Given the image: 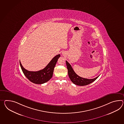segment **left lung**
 Instances as JSON below:
<instances>
[{
  "label": "left lung",
  "instance_id": "8db88e82",
  "mask_svg": "<svg viewBox=\"0 0 124 124\" xmlns=\"http://www.w3.org/2000/svg\"><path fill=\"white\" fill-rule=\"evenodd\" d=\"M66 63L68 69V75L70 79L73 83L76 85L83 86L90 84L91 83L94 82L99 77V76L97 77L96 78L93 79H86L82 78L78 75L75 73L71 65L67 61H66Z\"/></svg>",
  "mask_w": 124,
  "mask_h": 124
}]
</instances>
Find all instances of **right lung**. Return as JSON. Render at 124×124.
I'll return each instance as SVG.
<instances>
[{
  "label": "right lung",
  "mask_w": 124,
  "mask_h": 124,
  "mask_svg": "<svg viewBox=\"0 0 124 124\" xmlns=\"http://www.w3.org/2000/svg\"><path fill=\"white\" fill-rule=\"evenodd\" d=\"M60 54L53 58L44 69L38 71H29L22 66L20 61V64L22 72L25 76L30 82L37 84H42L49 81L52 77L54 69Z\"/></svg>",
  "instance_id": "right-lung-1"
}]
</instances>
